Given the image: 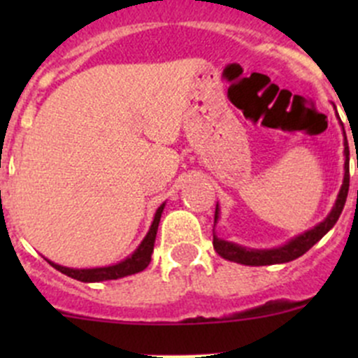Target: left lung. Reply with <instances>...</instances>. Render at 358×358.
Returning <instances> with one entry per match:
<instances>
[{
  "mask_svg": "<svg viewBox=\"0 0 358 358\" xmlns=\"http://www.w3.org/2000/svg\"><path fill=\"white\" fill-rule=\"evenodd\" d=\"M343 133H345V128H343ZM348 187H350V150H348V142H346V136H345V176H343V185L341 189H339L338 197H336L333 209H331L329 215L324 218V222H320L319 225L306 230V232L299 234V236L292 237L291 241H287V243L282 244V246L270 248V249H251L246 246H239V244L236 243H230V241H223L216 236L215 229H213V248H215V251L218 252L222 258L229 259V262H234V263H241V265L263 266V265H275V263L292 262V259L305 255L313 244L319 243V241L322 239V237L336 225L343 208H345L346 196H348ZM218 218H220V208L218 204H216L215 225L218 223Z\"/></svg>",
  "mask_w": 358,
  "mask_h": 358,
  "instance_id": "left-lung-1",
  "label": "left lung"
}]
</instances>
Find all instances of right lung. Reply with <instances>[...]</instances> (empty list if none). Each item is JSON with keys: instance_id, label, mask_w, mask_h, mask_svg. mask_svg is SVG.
I'll return each instance as SVG.
<instances>
[{"instance_id": "right-lung-1", "label": "right lung", "mask_w": 358, "mask_h": 358, "mask_svg": "<svg viewBox=\"0 0 358 358\" xmlns=\"http://www.w3.org/2000/svg\"><path fill=\"white\" fill-rule=\"evenodd\" d=\"M164 206L166 202H162V204L157 208L156 215H154V220H152V225H150L149 232H147V236L143 237L142 243L138 244V248H136L128 258L115 263V265L96 266V268H69V266H62L59 265V263H53L46 258L45 259L53 266V268L66 273L67 277H72V279L81 280V282L115 280V279H121V277H128V275H133V273L142 272V270H145L150 263V256H152V251H154V243H156L157 227H159V222H161V215Z\"/></svg>"}]
</instances>
